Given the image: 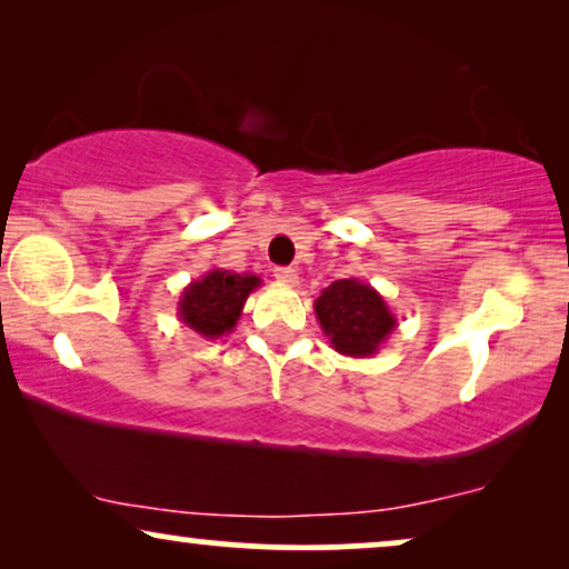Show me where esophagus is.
Segmentation results:
<instances>
[{"label": "esophagus", "mask_w": 569, "mask_h": 569, "mask_svg": "<svg viewBox=\"0 0 569 569\" xmlns=\"http://www.w3.org/2000/svg\"><path fill=\"white\" fill-rule=\"evenodd\" d=\"M272 276H276L280 283H286V286H293L299 280V272L293 268H276L272 270Z\"/></svg>", "instance_id": "1"}]
</instances>
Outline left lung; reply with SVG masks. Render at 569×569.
I'll use <instances>...</instances> for the list:
<instances>
[{"instance_id": "obj_1", "label": "left lung", "mask_w": 569, "mask_h": 569, "mask_svg": "<svg viewBox=\"0 0 569 569\" xmlns=\"http://www.w3.org/2000/svg\"><path fill=\"white\" fill-rule=\"evenodd\" d=\"M320 328L332 348L346 356H372L396 328V317L369 283L356 278L332 280L315 301Z\"/></svg>"}]
</instances>
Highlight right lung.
Segmentation results:
<instances>
[{
    "instance_id": "right-lung-1",
    "label": "right lung",
    "mask_w": 569,
    "mask_h": 569,
    "mask_svg": "<svg viewBox=\"0 0 569 569\" xmlns=\"http://www.w3.org/2000/svg\"><path fill=\"white\" fill-rule=\"evenodd\" d=\"M260 286L257 276H241L231 270H210L192 280L179 299V317L187 328L202 338H218L231 332L249 293Z\"/></svg>"
}]
</instances>
